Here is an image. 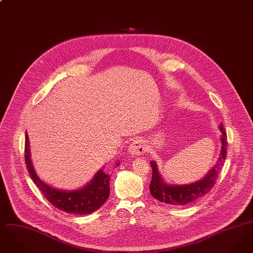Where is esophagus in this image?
<instances>
[{
  "label": "esophagus",
  "mask_w": 253,
  "mask_h": 253,
  "mask_svg": "<svg viewBox=\"0 0 253 253\" xmlns=\"http://www.w3.org/2000/svg\"><path fill=\"white\" fill-rule=\"evenodd\" d=\"M146 151H147V146L140 139L134 140L132 144L129 146V148H128V153L132 157L141 156V155L144 154Z\"/></svg>",
  "instance_id": "34e87169"
}]
</instances>
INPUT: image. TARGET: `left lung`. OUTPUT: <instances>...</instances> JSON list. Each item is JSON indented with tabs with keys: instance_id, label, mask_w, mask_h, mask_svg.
Segmentation results:
<instances>
[{
	"instance_id": "8db88e82",
	"label": "left lung",
	"mask_w": 253,
	"mask_h": 253,
	"mask_svg": "<svg viewBox=\"0 0 253 253\" xmlns=\"http://www.w3.org/2000/svg\"><path fill=\"white\" fill-rule=\"evenodd\" d=\"M219 129L222 132L221 135V152L217 163L209 170L202 179L191 184L183 185H170L166 183L161 177L156 161H151V167L153 169V176L150 183V192L151 194L159 200L160 202L172 206H182V205L191 204L195 200L203 197L206 193H209L217 178L218 172L224 165L225 159L227 157V132L225 131L223 125L219 126Z\"/></svg>"
}]
</instances>
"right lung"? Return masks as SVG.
I'll use <instances>...</instances> for the list:
<instances>
[{"label": "right lung", "instance_id": "right-lung-1", "mask_svg": "<svg viewBox=\"0 0 253 253\" xmlns=\"http://www.w3.org/2000/svg\"><path fill=\"white\" fill-rule=\"evenodd\" d=\"M24 156L26 168L31 179L49 202L60 211L71 214H88L96 211L108 199L110 194L109 182L112 174L103 171V169H99L92 180L83 188L74 191H66L53 188L38 176L31 161L27 132H25ZM119 165L120 162L117 163V166Z\"/></svg>", "mask_w": 253, "mask_h": 253}]
</instances>
